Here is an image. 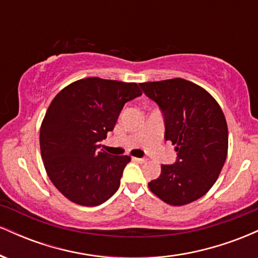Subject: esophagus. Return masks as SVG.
Segmentation results:
<instances>
[{"mask_svg": "<svg viewBox=\"0 0 258 258\" xmlns=\"http://www.w3.org/2000/svg\"><path fill=\"white\" fill-rule=\"evenodd\" d=\"M133 160H135V161H137V162H141V164H144V162L147 161L146 158H133Z\"/></svg>", "mask_w": 258, "mask_h": 258, "instance_id": "esophagus-1", "label": "esophagus"}]
</instances>
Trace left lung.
Wrapping results in <instances>:
<instances>
[{"label": "left lung", "mask_w": 258, "mask_h": 258, "mask_svg": "<svg viewBox=\"0 0 258 258\" xmlns=\"http://www.w3.org/2000/svg\"><path fill=\"white\" fill-rule=\"evenodd\" d=\"M161 109L165 139L177 152L173 165L148 183L159 199L182 206L204 197L220 176L228 153V127L221 106L206 90L184 79L139 84Z\"/></svg>", "instance_id": "1"}]
</instances>
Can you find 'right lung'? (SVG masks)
<instances>
[{
    "label": "right lung",
    "mask_w": 258,
    "mask_h": 258,
    "mask_svg": "<svg viewBox=\"0 0 258 258\" xmlns=\"http://www.w3.org/2000/svg\"><path fill=\"white\" fill-rule=\"evenodd\" d=\"M141 94L135 82L87 78L52 100L41 123V156L49 179L67 199L97 206L117 190L131 156L110 155L98 149V142L114 130L125 103Z\"/></svg>",
    "instance_id": "obj_1"
}]
</instances>
